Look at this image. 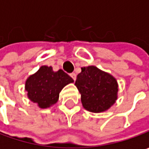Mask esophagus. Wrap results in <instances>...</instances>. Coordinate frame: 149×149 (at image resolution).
I'll return each mask as SVG.
<instances>
[{"instance_id": "1", "label": "esophagus", "mask_w": 149, "mask_h": 149, "mask_svg": "<svg viewBox=\"0 0 149 149\" xmlns=\"http://www.w3.org/2000/svg\"><path fill=\"white\" fill-rule=\"evenodd\" d=\"M70 76H71V77H72V79H73V80H76V77H77V76H76V74H75L74 72H72V73H71V74H70Z\"/></svg>"}]
</instances>
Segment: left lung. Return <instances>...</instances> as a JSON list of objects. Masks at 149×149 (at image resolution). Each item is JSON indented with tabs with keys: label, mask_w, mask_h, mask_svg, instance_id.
Here are the masks:
<instances>
[{
	"label": "left lung",
	"mask_w": 149,
	"mask_h": 149,
	"mask_svg": "<svg viewBox=\"0 0 149 149\" xmlns=\"http://www.w3.org/2000/svg\"><path fill=\"white\" fill-rule=\"evenodd\" d=\"M81 70L75 85L81 94L83 107L93 113L108 110L117 99L116 79L94 65L82 67Z\"/></svg>",
	"instance_id": "left-lung-1"
}]
</instances>
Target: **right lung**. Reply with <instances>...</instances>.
I'll list each match as a JSON object with an SVG mask.
<instances>
[{
  "label": "right lung",
  "mask_w": 149,
  "mask_h": 149,
  "mask_svg": "<svg viewBox=\"0 0 149 149\" xmlns=\"http://www.w3.org/2000/svg\"><path fill=\"white\" fill-rule=\"evenodd\" d=\"M73 82L63 70L53 72L52 66L42 65L34 74L27 77L25 90L32 102L41 109H46L56 104L62 89Z\"/></svg>",
  "instance_id": "add662e5"
}]
</instances>
